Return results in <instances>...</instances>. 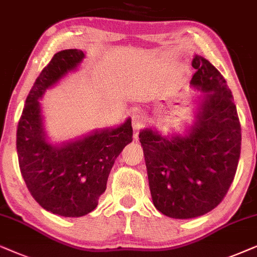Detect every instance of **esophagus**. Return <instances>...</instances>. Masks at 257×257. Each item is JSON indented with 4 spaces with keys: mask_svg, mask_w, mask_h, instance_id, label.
<instances>
[{
    "mask_svg": "<svg viewBox=\"0 0 257 257\" xmlns=\"http://www.w3.org/2000/svg\"><path fill=\"white\" fill-rule=\"evenodd\" d=\"M132 123H133V129H134V135L138 136L139 132L141 131L142 126L145 125V122H143L142 116L136 115V114L133 115V121H132Z\"/></svg>",
    "mask_w": 257,
    "mask_h": 257,
    "instance_id": "1",
    "label": "esophagus"
}]
</instances>
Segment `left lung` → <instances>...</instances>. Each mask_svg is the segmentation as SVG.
<instances>
[{"label":"left lung","instance_id":"1","mask_svg":"<svg viewBox=\"0 0 257 257\" xmlns=\"http://www.w3.org/2000/svg\"><path fill=\"white\" fill-rule=\"evenodd\" d=\"M190 84L206 93L187 136L140 133L150 194L156 209L173 218H193L222 202L234 181L241 154V124L231 90L202 56L191 62Z\"/></svg>","mask_w":257,"mask_h":257}]
</instances>
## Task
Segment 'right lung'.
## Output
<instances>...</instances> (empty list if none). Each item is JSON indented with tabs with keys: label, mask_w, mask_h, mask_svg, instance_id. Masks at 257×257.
Listing matches in <instances>:
<instances>
[{
	"label": "right lung",
	"mask_w": 257,
	"mask_h": 257,
	"mask_svg": "<svg viewBox=\"0 0 257 257\" xmlns=\"http://www.w3.org/2000/svg\"><path fill=\"white\" fill-rule=\"evenodd\" d=\"M83 59V51L77 49L54 55L27 97L16 133L20 170L27 188L43 209L64 217L83 216L96 208L115 160L133 141L128 118L117 128L96 131L60 147L48 143L39 100Z\"/></svg>",
	"instance_id": "right-lung-1"
}]
</instances>
